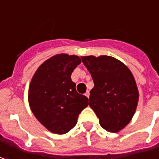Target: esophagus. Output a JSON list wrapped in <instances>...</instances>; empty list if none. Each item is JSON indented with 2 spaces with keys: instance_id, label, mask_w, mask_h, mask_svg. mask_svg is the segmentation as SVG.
I'll list each match as a JSON object with an SVG mask.
<instances>
[{
  "instance_id": "obj_1",
  "label": "esophagus",
  "mask_w": 159,
  "mask_h": 159,
  "mask_svg": "<svg viewBox=\"0 0 159 159\" xmlns=\"http://www.w3.org/2000/svg\"><path fill=\"white\" fill-rule=\"evenodd\" d=\"M85 95H86V97L89 98V96H90V93H89V91H87L86 93H85Z\"/></svg>"
}]
</instances>
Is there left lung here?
<instances>
[{
  "label": "left lung",
  "mask_w": 159,
  "mask_h": 159,
  "mask_svg": "<svg viewBox=\"0 0 159 159\" xmlns=\"http://www.w3.org/2000/svg\"><path fill=\"white\" fill-rule=\"evenodd\" d=\"M81 59L94 82L89 106L101 127L110 132L121 131L132 120L139 102V93L132 72L111 56L90 55Z\"/></svg>",
  "instance_id": "obj_1"
}]
</instances>
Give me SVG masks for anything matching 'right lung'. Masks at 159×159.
I'll list each match as a JSON object with an SVG mask.
<instances>
[{
  "label": "right lung",
  "mask_w": 159,
  "mask_h": 159,
  "mask_svg": "<svg viewBox=\"0 0 159 159\" xmlns=\"http://www.w3.org/2000/svg\"><path fill=\"white\" fill-rule=\"evenodd\" d=\"M81 63L77 55L56 54L44 61L32 78L28 103L32 112L52 133L65 134L77 124L88 98L78 93L71 74Z\"/></svg>",
  "instance_id": "right-lung-1"
}]
</instances>
